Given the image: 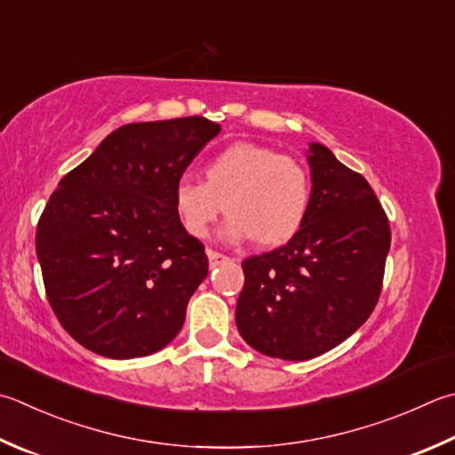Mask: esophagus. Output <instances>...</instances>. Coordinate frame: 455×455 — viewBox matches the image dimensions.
I'll return each instance as SVG.
<instances>
[{"instance_id":"34e87169","label":"esophagus","mask_w":455,"mask_h":455,"mask_svg":"<svg viewBox=\"0 0 455 455\" xmlns=\"http://www.w3.org/2000/svg\"><path fill=\"white\" fill-rule=\"evenodd\" d=\"M208 257H210V265H212V267H218V265L229 261L228 255L220 253V251H213V250H208Z\"/></svg>"}]
</instances>
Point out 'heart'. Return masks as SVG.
Listing matches in <instances>:
<instances>
[{"label": "heart", "instance_id": "b5f03b06", "mask_svg": "<svg viewBox=\"0 0 455 455\" xmlns=\"http://www.w3.org/2000/svg\"><path fill=\"white\" fill-rule=\"evenodd\" d=\"M311 202V176L293 156L253 142H235L205 162L202 182L182 180L174 210L188 234L205 237L226 210L231 242L253 239L259 247L291 242Z\"/></svg>", "mask_w": 455, "mask_h": 455}]
</instances>
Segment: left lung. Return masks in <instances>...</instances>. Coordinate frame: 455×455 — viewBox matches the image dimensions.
Returning <instances> with one entry per match:
<instances>
[{
  "mask_svg": "<svg viewBox=\"0 0 455 455\" xmlns=\"http://www.w3.org/2000/svg\"><path fill=\"white\" fill-rule=\"evenodd\" d=\"M313 190L297 235L243 259L235 307L247 345L308 361L340 345L379 303L390 250L387 212L371 184L319 142L308 154Z\"/></svg>",
  "mask_w": 455,
  "mask_h": 455,
  "instance_id": "1",
  "label": "left lung"
}]
</instances>
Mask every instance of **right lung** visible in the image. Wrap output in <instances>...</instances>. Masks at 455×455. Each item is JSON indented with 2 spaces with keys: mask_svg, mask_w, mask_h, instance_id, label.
<instances>
[{
  "mask_svg": "<svg viewBox=\"0 0 455 455\" xmlns=\"http://www.w3.org/2000/svg\"><path fill=\"white\" fill-rule=\"evenodd\" d=\"M220 131L204 116L124 124L51 194L36 234L43 285L84 348L124 361L182 329L208 255L180 224L174 190Z\"/></svg>",
  "mask_w": 455,
  "mask_h": 455,
  "instance_id": "add662e5",
  "label": "right lung"
}]
</instances>
